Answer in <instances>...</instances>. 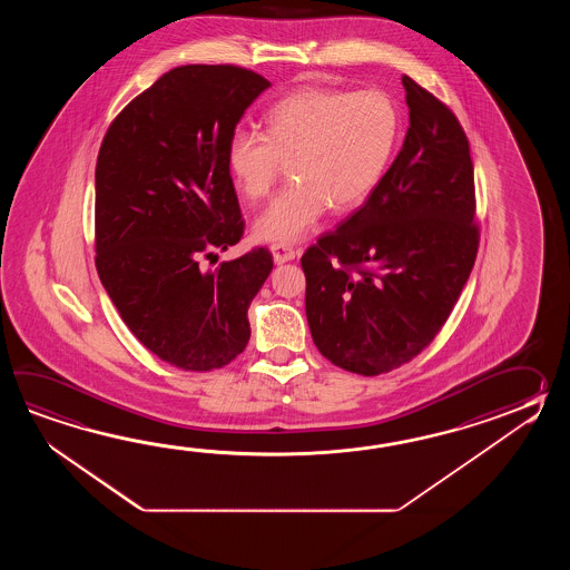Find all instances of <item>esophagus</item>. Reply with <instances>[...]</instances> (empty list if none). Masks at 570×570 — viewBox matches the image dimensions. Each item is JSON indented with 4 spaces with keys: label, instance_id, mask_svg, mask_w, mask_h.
<instances>
[{
    "label": "esophagus",
    "instance_id": "34e87169",
    "mask_svg": "<svg viewBox=\"0 0 570 570\" xmlns=\"http://www.w3.org/2000/svg\"><path fill=\"white\" fill-rule=\"evenodd\" d=\"M271 253H273L275 265L289 263V261H293V258L297 256V250H295L293 246H289V244H273V246H271Z\"/></svg>",
    "mask_w": 570,
    "mask_h": 570
}]
</instances>
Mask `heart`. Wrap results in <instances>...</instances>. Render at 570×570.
I'll use <instances>...</instances> for the list:
<instances>
[{"instance_id": "heart-1", "label": "heart", "mask_w": 570, "mask_h": 570, "mask_svg": "<svg viewBox=\"0 0 570 570\" xmlns=\"http://www.w3.org/2000/svg\"><path fill=\"white\" fill-rule=\"evenodd\" d=\"M400 138V109L383 91L303 87L268 109L265 136L232 134L226 163L250 202L271 194L283 165L293 185L255 219L258 240L305 238L327 206L336 214L363 206L383 179Z\"/></svg>"}]
</instances>
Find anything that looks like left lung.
Segmentation results:
<instances>
[{
    "mask_svg": "<svg viewBox=\"0 0 570 570\" xmlns=\"http://www.w3.org/2000/svg\"><path fill=\"white\" fill-rule=\"evenodd\" d=\"M410 128L375 191L302 256L317 351L356 375L410 363L473 271V160L456 116L403 75Z\"/></svg>",
    "mask_w": 570,
    "mask_h": 570,
    "instance_id": "obj_1",
    "label": "left lung"
}]
</instances>
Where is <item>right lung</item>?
<instances>
[{
	"label": "right lung",
	"instance_id": "obj_1",
	"mask_svg": "<svg viewBox=\"0 0 570 570\" xmlns=\"http://www.w3.org/2000/svg\"><path fill=\"white\" fill-rule=\"evenodd\" d=\"M268 87L232 65L175 67L121 109L97 155L99 279L134 336L183 371L246 348L248 307L273 271L267 248L199 265L243 236L226 150Z\"/></svg>",
	"mask_w": 570,
	"mask_h": 570
}]
</instances>
